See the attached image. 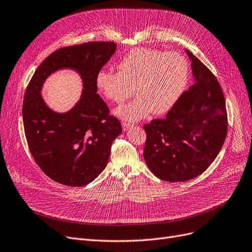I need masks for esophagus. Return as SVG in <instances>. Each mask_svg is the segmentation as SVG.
<instances>
[{
    "label": "esophagus",
    "mask_w": 252,
    "mask_h": 252,
    "mask_svg": "<svg viewBox=\"0 0 252 252\" xmlns=\"http://www.w3.org/2000/svg\"><path fill=\"white\" fill-rule=\"evenodd\" d=\"M121 126H123V129H124V131H127L128 128H131V127L133 126V125L127 124V123H123V124H121Z\"/></svg>",
    "instance_id": "34e87169"
}]
</instances>
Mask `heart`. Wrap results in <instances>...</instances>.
Segmentation results:
<instances>
[{"mask_svg":"<svg viewBox=\"0 0 252 252\" xmlns=\"http://www.w3.org/2000/svg\"><path fill=\"white\" fill-rule=\"evenodd\" d=\"M118 72L100 69L95 76L97 90L110 101L121 104L114 114L126 121H139L153 112H168L179 100L187 85L189 65L175 52L138 48L128 52L118 63Z\"/></svg>","mask_w":252,"mask_h":252,"instance_id":"b5f03b06","label":"heart"}]
</instances>
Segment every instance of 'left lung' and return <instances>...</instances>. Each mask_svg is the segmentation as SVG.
Listing matches in <instances>:
<instances>
[{
  "label": "left lung",
  "instance_id": "8db88e82",
  "mask_svg": "<svg viewBox=\"0 0 252 252\" xmlns=\"http://www.w3.org/2000/svg\"><path fill=\"white\" fill-rule=\"evenodd\" d=\"M191 60L194 84L164 119L145 125L144 160L163 181L186 182L214 162L227 134L225 99L218 81L197 57Z\"/></svg>",
  "mask_w": 252,
  "mask_h": 252
}]
</instances>
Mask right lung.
<instances>
[{
	"mask_svg": "<svg viewBox=\"0 0 252 252\" xmlns=\"http://www.w3.org/2000/svg\"><path fill=\"white\" fill-rule=\"evenodd\" d=\"M116 46L92 41L56 51L35 70L27 87L23 120L28 145L40 169L59 184L82 187L96 179L108 164L112 143L123 132L95 86L96 73ZM61 69L78 72L83 83L80 99L63 114L51 109L41 95L46 79Z\"/></svg>",
	"mask_w": 252,
	"mask_h": 252,
	"instance_id": "right-lung-1",
	"label": "right lung"
}]
</instances>
